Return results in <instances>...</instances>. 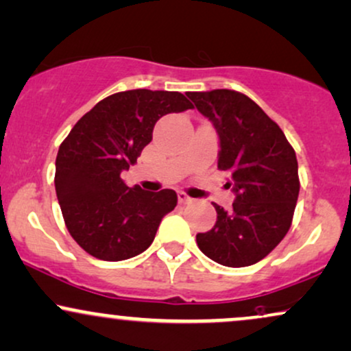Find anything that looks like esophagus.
Here are the masks:
<instances>
[{
	"label": "esophagus",
	"instance_id": "34e87169",
	"mask_svg": "<svg viewBox=\"0 0 351 351\" xmlns=\"http://www.w3.org/2000/svg\"><path fill=\"white\" fill-rule=\"evenodd\" d=\"M178 201L181 202V204H188V202L193 201V197H189L186 193L180 191V193H178Z\"/></svg>",
	"mask_w": 351,
	"mask_h": 351
}]
</instances>
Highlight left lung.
<instances>
[{
	"label": "left lung",
	"instance_id": "obj_1",
	"mask_svg": "<svg viewBox=\"0 0 351 351\" xmlns=\"http://www.w3.org/2000/svg\"><path fill=\"white\" fill-rule=\"evenodd\" d=\"M219 135L217 168L230 175V210L214 204L216 226L197 234L199 250L219 265L250 267L288 234L299 196L298 160L286 135L255 101L234 90L188 93Z\"/></svg>",
	"mask_w": 351,
	"mask_h": 351
}]
</instances>
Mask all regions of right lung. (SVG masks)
Segmentation results:
<instances>
[{"label":"right lung","instance_id":"add662e5","mask_svg":"<svg viewBox=\"0 0 351 351\" xmlns=\"http://www.w3.org/2000/svg\"><path fill=\"white\" fill-rule=\"evenodd\" d=\"M191 108L178 91L129 90L101 99L73 125L55 160V191L66 229L84 252L121 261L150 247L178 196L129 188L121 173L137 163L160 117Z\"/></svg>","mask_w":351,"mask_h":351}]
</instances>
